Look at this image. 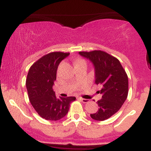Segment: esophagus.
I'll return each instance as SVG.
<instances>
[{"mask_svg": "<svg viewBox=\"0 0 151 151\" xmlns=\"http://www.w3.org/2000/svg\"><path fill=\"white\" fill-rule=\"evenodd\" d=\"M79 99H80V101L81 102H83V103H88V102H89V100L86 99H83V98H81V97L79 98Z\"/></svg>", "mask_w": 151, "mask_h": 151, "instance_id": "34e87169", "label": "esophagus"}]
</instances>
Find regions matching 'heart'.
Listing matches in <instances>:
<instances>
[{
	"mask_svg": "<svg viewBox=\"0 0 151 151\" xmlns=\"http://www.w3.org/2000/svg\"><path fill=\"white\" fill-rule=\"evenodd\" d=\"M85 62V61H84V60H82V59L77 58V60H75V65H77V64H79V63H81V62Z\"/></svg>",
	"mask_w": 151,
	"mask_h": 151,
	"instance_id": "b5f03b06",
	"label": "heart"
}]
</instances>
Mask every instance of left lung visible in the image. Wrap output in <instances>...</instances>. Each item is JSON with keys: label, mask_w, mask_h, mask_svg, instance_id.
Masks as SVG:
<instances>
[{"label": "left lung", "mask_w": 151, "mask_h": 151, "mask_svg": "<svg viewBox=\"0 0 151 151\" xmlns=\"http://www.w3.org/2000/svg\"><path fill=\"white\" fill-rule=\"evenodd\" d=\"M89 59L95 67V84L101 86L98 92L102 98L96 102L99 110L90 114L93 119L104 121L119 110L129 93V79L125 70L116 58L102 50L79 52Z\"/></svg>", "instance_id": "8db88e82"}]
</instances>
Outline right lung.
Segmentation results:
<instances>
[{
    "mask_svg": "<svg viewBox=\"0 0 151 151\" xmlns=\"http://www.w3.org/2000/svg\"><path fill=\"white\" fill-rule=\"evenodd\" d=\"M69 52H53L44 55L30 67L26 79L28 98L36 112L43 119L58 121L65 116L74 96L57 98L52 86L59 64Z\"/></svg>",
    "mask_w": 151,
    "mask_h": 151,
    "instance_id": "1",
    "label": "right lung"
}]
</instances>
